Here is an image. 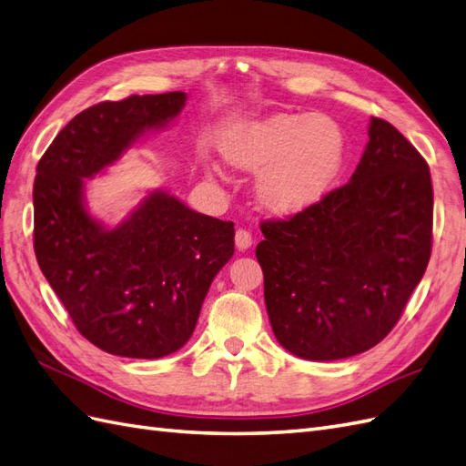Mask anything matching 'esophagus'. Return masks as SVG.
<instances>
[{"label": "esophagus", "mask_w": 466, "mask_h": 466, "mask_svg": "<svg viewBox=\"0 0 466 466\" xmlns=\"http://www.w3.org/2000/svg\"><path fill=\"white\" fill-rule=\"evenodd\" d=\"M234 242H236V248L242 249V252H244V249H248L249 246H252L254 240H252V234H249L248 230L238 228L236 236H234Z\"/></svg>", "instance_id": "1"}]
</instances>
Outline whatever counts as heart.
Returning <instances> with one entry per match:
<instances>
[{"instance_id": "obj_1", "label": "heart", "mask_w": 466, "mask_h": 466, "mask_svg": "<svg viewBox=\"0 0 466 466\" xmlns=\"http://www.w3.org/2000/svg\"><path fill=\"white\" fill-rule=\"evenodd\" d=\"M218 149L234 169L258 171L256 197L276 214L301 212L335 187L347 134L325 114L276 112L226 131Z\"/></svg>"}]
</instances>
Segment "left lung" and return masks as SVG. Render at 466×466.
Instances as JSON below:
<instances>
[{
  "mask_svg": "<svg viewBox=\"0 0 466 466\" xmlns=\"http://www.w3.org/2000/svg\"><path fill=\"white\" fill-rule=\"evenodd\" d=\"M368 137L347 185L261 222L256 258L273 335L305 360H340L384 340L431 258L427 161L386 119H370Z\"/></svg>",
  "mask_w": 466,
  "mask_h": 466,
  "instance_id": "1",
  "label": "left lung"
}]
</instances>
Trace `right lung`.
I'll return each mask as SVG.
<instances>
[{"mask_svg": "<svg viewBox=\"0 0 466 466\" xmlns=\"http://www.w3.org/2000/svg\"><path fill=\"white\" fill-rule=\"evenodd\" d=\"M185 92L100 102L58 131L33 185L39 268L94 347L161 358L193 335L214 276L234 254V222L155 190L112 230L85 207V178L119 159L147 129L177 117Z\"/></svg>", "mask_w": 466, "mask_h": 466, "instance_id": "add662e5", "label": "right lung"}]
</instances>
